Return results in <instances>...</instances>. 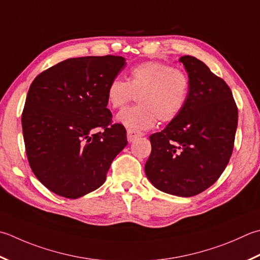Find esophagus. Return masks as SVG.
<instances>
[{
	"label": "esophagus",
	"mask_w": 260,
	"mask_h": 260,
	"mask_svg": "<svg viewBox=\"0 0 260 260\" xmlns=\"http://www.w3.org/2000/svg\"><path fill=\"white\" fill-rule=\"evenodd\" d=\"M142 136H144V134L142 133V132L133 131V129L127 131V140H128L129 143H132V142H134L135 140H137L139 137H142Z\"/></svg>",
	"instance_id": "esophagus-1"
}]
</instances>
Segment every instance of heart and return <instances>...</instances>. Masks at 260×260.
Wrapping results in <instances>:
<instances>
[{
  "instance_id": "b5f03b06",
  "label": "heart",
  "mask_w": 260,
  "mask_h": 260,
  "mask_svg": "<svg viewBox=\"0 0 260 260\" xmlns=\"http://www.w3.org/2000/svg\"><path fill=\"white\" fill-rule=\"evenodd\" d=\"M190 81L181 70L160 62H145L131 71L128 81L111 80L106 90L107 104L120 109L137 95L139 106L121 110L116 121L127 129L144 131L153 127L157 119L169 123L185 108Z\"/></svg>"
}]
</instances>
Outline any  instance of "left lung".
<instances>
[{
  "label": "left lung",
  "mask_w": 260,
  "mask_h": 260,
  "mask_svg": "<svg viewBox=\"0 0 260 260\" xmlns=\"http://www.w3.org/2000/svg\"><path fill=\"white\" fill-rule=\"evenodd\" d=\"M190 81L185 108L164 131L150 136L145 175L156 189L190 197L218 179L232 154L238 108L230 88L202 60L179 58Z\"/></svg>",
  "instance_id": "obj_1"
}]
</instances>
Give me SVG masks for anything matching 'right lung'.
Listing matches in <instances>:
<instances>
[{"mask_svg":"<svg viewBox=\"0 0 260 260\" xmlns=\"http://www.w3.org/2000/svg\"><path fill=\"white\" fill-rule=\"evenodd\" d=\"M125 66L121 56L69 58L30 85L21 119L25 152L35 176L56 195L76 200L98 189L127 145L106 99Z\"/></svg>","mask_w":260,"mask_h":260,"instance_id":"right-lung-1","label":"right lung"}]
</instances>
